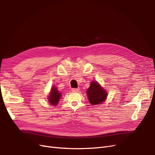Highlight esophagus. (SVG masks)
Here are the masks:
<instances>
[{
  "instance_id": "esophagus-1",
  "label": "esophagus",
  "mask_w": 155,
  "mask_h": 155,
  "mask_svg": "<svg viewBox=\"0 0 155 155\" xmlns=\"http://www.w3.org/2000/svg\"><path fill=\"white\" fill-rule=\"evenodd\" d=\"M72 91L74 92H77L79 91V89H77V88L72 89Z\"/></svg>"
}]
</instances>
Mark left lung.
<instances>
[{
  "label": "left lung",
  "mask_w": 155,
  "mask_h": 155,
  "mask_svg": "<svg viewBox=\"0 0 155 155\" xmlns=\"http://www.w3.org/2000/svg\"><path fill=\"white\" fill-rule=\"evenodd\" d=\"M86 92L89 101L92 105L102 103L106 100L107 96L106 91L96 81L91 82L89 88Z\"/></svg>",
  "instance_id": "left-lung-1"
}]
</instances>
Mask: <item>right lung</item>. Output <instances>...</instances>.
I'll list each match as a JSON object with an SVG mask.
<instances>
[{"label":"right lung","instance_id":"add662e5","mask_svg":"<svg viewBox=\"0 0 155 155\" xmlns=\"http://www.w3.org/2000/svg\"><path fill=\"white\" fill-rule=\"evenodd\" d=\"M61 97V94L57 90L56 87H52L48 96V101L49 103H51V104L52 106H56L58 104Z\"/></svg>","mask_w":155,"mask_h":155}]
</instances>
